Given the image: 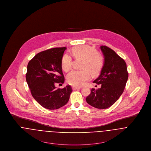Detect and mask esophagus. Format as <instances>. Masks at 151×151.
Segmentation results:
<instances>
[{
  "instance_id": "34e87169",
  "label": "esophagus",
  "mask_w": 151,
  "mask_h": 151,
  "mask_svg": "<svg viewBox=\"0 0 151 151\" xmlns=\"http://www.w3.org/2000/svg\"><path fill=\"white\" fill-rule=\"evenodd\" d=\"M72 89L73 90H77L78 89H80V87H76V86H72Z\"/></svg>"
}]
</instances>
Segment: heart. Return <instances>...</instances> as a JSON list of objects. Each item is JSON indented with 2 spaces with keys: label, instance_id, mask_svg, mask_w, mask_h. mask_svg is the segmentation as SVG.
Here are the masks:
<instances>
[{
  "label": "heart",
  "instance_id": "heart-1",
  "mask_svg": "<svg viewBox=\"0 0 151 151\" xmlns=\"http://www.w3.org/2000/svg\"><path fill=\"white\" fill-rule=\"evenodd\" d=\"M71 54L76 59H82V70H73L67 76V81L71 85L81 86L92 76L99 75L104 65L103 56L97 52L96 49L88 46L81 45L74 48ZM73 59L69 54H64L61 61V67L65 72H68L72 68Z\"/></svg>",
  "mask_w": 151,
  "mask_h": 151
}]
</instances>
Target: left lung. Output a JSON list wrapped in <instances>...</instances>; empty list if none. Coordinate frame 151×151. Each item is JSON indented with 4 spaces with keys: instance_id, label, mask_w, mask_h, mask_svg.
Instances as JSON below:
<instances>
[{
    "instance_id": "obj_1",
    "label": "left lung",
    "mask_w": 151,
    "mask_h": 151,
    "mask_svg": "<svg viewBox=\"0 0 151 151\" xmlns=\"http://www.w3.org/2000/svg\"><path fill=\"white\" fill-rule=\"evenodd\" d=\"M104 65L100 76L93 81L101 88L91 89L86 102L93 107L106 109L114 104L124 92L128 79L126 63L124 59L109 47L101 45Z\"/></svg>"
}]
</instances>
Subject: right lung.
Here are the masks:
<instances>
[{
	"label": "right lung",
	"mask_w": 151,
	"mask_h": 151,
	"mask_svg": "<svg viewBox=\"0 0 151 151\" xmlns=\"http://www.w3.org/2000/svg\"><path fill=\"white\" fill-rule=\"evenodd\" d=\"M66 47L51 48L35 55L28 63L26 80L33 98L45 109H58L69 101L70 85L56 89V83H63L61 61Z\"/></svg>",
	"instance_id": "obj_1"
}]
</instances>
